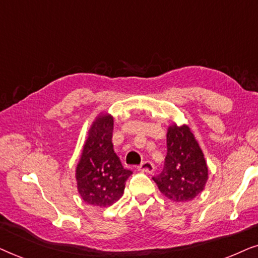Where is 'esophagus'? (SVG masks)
Instances as JSON below:
<instances>
[{"label": "esophagus", "instance_id": "1", "mask_svg": "<svg viewBox=\"0 0 258 258\" xmlns=\"http://www.w3.org/2000/svg\"><path fill=\"white\" fill-rule=\"evenodd\" d=\"M138 170L143 171V172H146V173H152L154 171V165L152 164V161L145 160L139 165Z\"/></svg>", "mask_w": 258, "mask_h": 258}]
</instances>
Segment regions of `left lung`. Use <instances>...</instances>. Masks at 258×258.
<instances>
[{
  "label": "left lung",
  "instance_id": "1",
  "mask_svg": "<svg viewBox=\"0 0 258 258\" xmlns=\"http://www.w3.org/2000/svg\"><path fill=\"white\" fill-rule=\"evenodd\" d=\"M164 169L153 177L158 188L171 201L188 202L205 188L209 171L204 153L187 125L167 127Z\"/></svg>",
  "mask_w": 258,
  "mask_h": 258
}]
</instances>
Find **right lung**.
I'll list each match as a JSON object with an SVG mask.
<instances>
[{
    "instance_id": "1",
    "label": "right lung",
    "mask_w": 258,
    "mask_h": 258,
    "mask_svg": "<svg viewBox=\"0 0 258 258\" xmlns=\"http://www.w3.org/2000/svg\"><path fill=\"white\" fill-rule=\"evenodd\" d=\"M113 116L100 113L89 127L75 169V179L85 203L107 208L119 201L132 171L123 169L112 144Z\"/></svg>"
}]
</instances>
